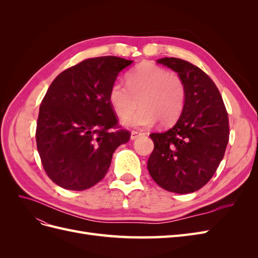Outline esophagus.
<instances>
[{"mask_svg": "<svg viewBox=\"0 0 258 258\" xmlns=\"http://www.w3.org/2000/svg\"><path fill=\"white\" fill-rule=\"evenodd\" d=\"M141 136H142L141 132L132 131V132H131V136H130V139H131V140H137L139 137H141Z\"/></svg>", "mask_w": 258, "mask_h": 258, "instance_id": "obj_1", "label": "esophagus"}]
</instances>
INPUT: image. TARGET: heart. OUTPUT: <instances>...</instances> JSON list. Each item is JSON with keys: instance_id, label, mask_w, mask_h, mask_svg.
Masks as SVG:
<instances>
[{"instance_id": "heart-1", "label": "heart", "mask_w": 258, "mask_h": 258, "mask_svg": "<svg viewBox=\"0 0 258 258\" xmlns=\"http://www.w3.org/2000/svg\"><path fill=\"white\" fill-rule=\"evenodd\" d=\"M108 99L115 113L125 117L140 103L142 108L123 119L132 128H147L158 120L163 126L175 121L186 101V86L176 74L153 63H141L127 75V86L115 82Z\"/></svg>"}]
</instances>
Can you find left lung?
<instances>
[{"mask_svg": "<svg viewBox=\"0 0 258 258\" xmlns=\"http://www.w3.org/2000/svg\"><path fill=\"white\" fill-rule=\"evenodd\" d=\"M157 63L173 70L184 81L186 101L172 127L150 135L155 147L147 169L163 189L194 192L210 181L224 157L228 114L220 91L201 69L178 58H161Z\"/></svg>", "mask_w": 258, "mask_h": 258, "instance_id": "8db88e82", "label": "left lung"}]
</instances>
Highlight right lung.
<instances>
[{"label": "right lung", "mask_w": 258, "mask_h": 258, "mask_svg": "<svg viewBox=\"0 0 258 258\" xmlns=\"http://www.w3.org/2000/svg\"><path fill=\"white\" fill-rule=\"evenodd\" d=\"M132 60L115 56L82 61L53 80L36 124L44 170L62 188L84 190L107 173L117 147L130 134L118 130L108 99L111 86Z\"/></svg>", "instance_id": "add662e5"}]
</instances>
